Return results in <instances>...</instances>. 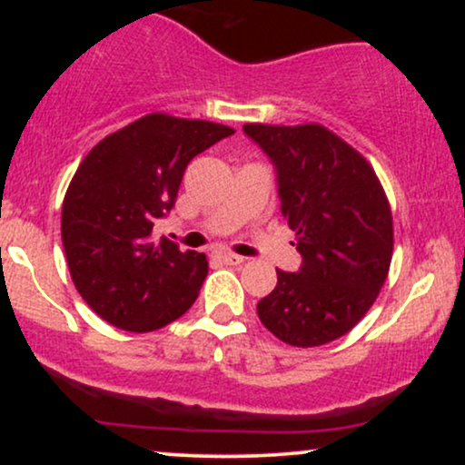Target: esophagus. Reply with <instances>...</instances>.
Here are the masks:
<instances>
[{"instance_id": "34e87169", "label": "esophagus", "mask_w": 465, "mask_h": 465, "mask_svg": "<svg viewBox=\"0 0 465 465\" xmlns=\"http://www.w3.org/2000/svg\"><path fill=\"white\" fill-rule=\"evenodd\" d=\"M214 258L218 260V262H223V264H232V266H236V264H242V262H244L242 255L227 253V251H218V253H214Z\"/></svg>"}]
</instances>
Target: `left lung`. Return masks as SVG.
<instances>
[{
	"label": "left lung",
	"mask_w": 465,
	"mask_h": 465,
	"mask_svg": "<svg viewBox=\"0 0 465 465\" xmlns=\"http://www.w3.org/2000/svg\"><path fill=\"white\" fill-rule=\"evenodd\" d=\"M275 168L282 216L297 232V273L277 271L258 302L269 332L295 348L348 334L385 284L393 223L381 181L365 157L319 124H244Z\"/></svg>",
	"instance_id": "left-lung-1"
}]
</instances>
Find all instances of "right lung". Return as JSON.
Returning a JSON list of instances; mask_svg holds the SVG:
<instances>
[{
    "instance_id": "1",
    "label": "right lung",
    "mask_w": 465,
    "mask_h": 465,
    "mask_svg": "<svg viewBox=\"0 0 465 465\" xmlns=\"http://www.w3.org/2000/svg\"><path fill=\"white\" fill-rule=\"evenodd\" d=\"M233 135L205 120L151 114L95 143L63 201L61 236L74 286L106 323L153 332L199 297L205 253L153 236L196 154Z\"/></svg>"
}]
</instances>
